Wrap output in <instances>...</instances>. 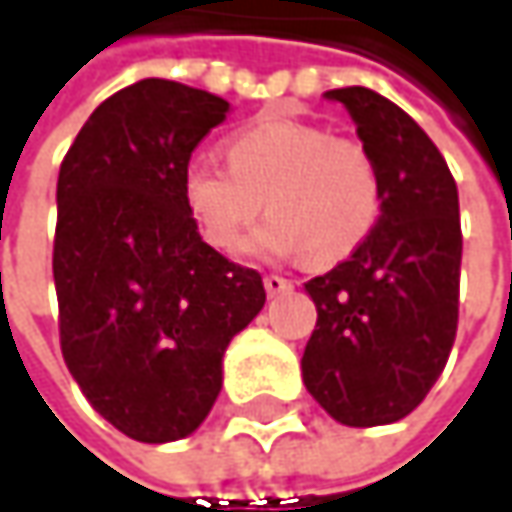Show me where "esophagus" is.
Segmentation results:
<instances>
[{"label":"esophagus","mask_w":512,"mask_h":512,"mask_svg":"<svg viewBox=\"0 0 512 512\" xmlns=\"http://www.w3.org/2000/svg\"><path fill=\"white\" fill-rule=\"evenodd\" d=\"M263 287H266L269 296H281V293H287L293 284H290L287 278H281V275H266V278H263Z\"/></svg>","instance_id":"1"}]
</instances>
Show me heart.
<instances>
[{"label":"heart","instance_id":"1","mask_svg":"<svg viewBox=\"0 0 512 512\" xmlns=\"http://www.w3.org/2000/svg\"><path fill=\"white\" fill-rule=\"evenodd\" d=\"M228 166L190 161L184 205L210 246L231 252L263 208L275 210L249 240L266 255L337 263L360 249L381 219V172L351 137H331L299 119H257L225 143Z\"/></svg>","mask_w":512,"mask_h":512}]
</instances>
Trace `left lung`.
<instances>
[{
    "label": "left lung",
    "mask_w": 512,
    "mask_h": 512,
    "mask_svg": "<svg viewBox=\"0 0 512 512\" xmlns=\"http://www.w3.org/2000/svg\"><path fill=\"white\" fill-rule=\"evenodd\" d=\"M343 102L381 172V219L369 240L304 284L316 328L302 378L337 422L372 428L404 419L445 369L460 304L457 184L434 140L369 87L325 93Z\"/></svg>",
    "instance_id": "8db88e82"
}]
</instances>
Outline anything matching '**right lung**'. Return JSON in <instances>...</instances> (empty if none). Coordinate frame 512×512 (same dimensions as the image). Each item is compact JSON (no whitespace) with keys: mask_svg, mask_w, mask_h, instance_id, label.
<instances>
[{"mask_svg":"<svg viewBox=\"0 0 512 512\" xmlns=\"http://www.w3.org/2000/svg\"><path fill=\"white\" fill-rule=\"evenodd\" d=\"M228 102L166 78L105 99L61 163L52 272L67 369L137 442L193 434L222 354L266 302L260 272L199 237L181 196L193 149Z\"/></svg>","mask_w":512,"mask_h":512,"instance_id":"right-lung-1","label":"right lung"}]
</instances>
